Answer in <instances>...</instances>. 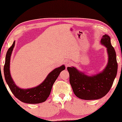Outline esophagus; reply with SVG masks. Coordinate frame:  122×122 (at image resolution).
I'll list each match as a JSON object with an SVG mask.
<instances>
[{
  "label": "esophagus",
  "instance_id": "esophagus-1",
  "mask_svg": "<svg viewBox=\"0 0 122 122\" xmlns=\"http://www.w3.org/2000/svg\"><path fill=\"white\" fill-rule=\"evenodd\" d=\"M71 64H72V63H71V61H66V68L68 67V66H71Z\"/></svg>",
  "mask_w": 122,
  "mask_h": 122
}]
</instances>
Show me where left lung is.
<instances>
[{"instance_id": "obj_1", "label": "left lung", "mask_w": 122, "mask_h": 122, "mask_svg": "<svg viewBox=\"0 0 122 122\" xmlns=\"http://www.w3.org/2000/svg\"><path fill=\"white\" fill-rule=\"evenodd\" d=\"M101 44L107 48L108 56V63L102 71L88 76L74 66L67 68L73 92L80 99L96 100L103 97L110 91L116 78L118 64L116 51L112 46L109 36H103Z\"/></svg>"}]
</instances>
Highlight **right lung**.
I'll use <instances>...</instances> for the list:
<instances>
[{"mask_svg": "<svg viewBox=\"0 0 122 122\" xmlns=\"http://www.w3.org/2000/svg\"><path fill=\"white\" fill-rule=\"evenodd\" d=\"M15 46V41L7 51L4 66L5 79L9 87L16 98L23 103L38 104L47 99L51 93L52 86L60 73L66 69L64 65L58 67L50 72L42 83L35 87L22 89L16 86L11 78L10 71V62L12 51Z\"/></svg>", "mask_w": 122, "mask_h": 122, "instance_id": "add662e5", "label": "right lung"}]
</instances>
